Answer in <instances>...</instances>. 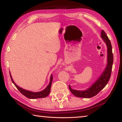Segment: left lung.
I'll return each instance as SVG.
<instances>
[{"mask_svg":"<svg viewBox=\"0 0 122 122\" xmlns=\"http://www.w3.org/2000/svg\"><path fill=\"white\" fill-rule=\"evenodd\" d=\"M101 37L106 42L107 47V64L104 71L101 76L97 79L89 89L85 91H77L72 89L69 85V89L74 96L79 97L90 98L97 95L101 90L103 89L110 80L112 72L113 63V54L111 41L104 30L101 32Z\"/></svg>","mask_w":122,"mask_h":122,"instance_id":"obj_1","label":"left lung"}]
</instances>
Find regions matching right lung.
Returning <instances> with one entry per match:
<instances>
[{
    "instance_id": "right-lung-1",
    "label": "right lung",
    "mask_w": 122,
    "mask_h": 122,
    "mask_svg": "<svg viewBox=\"0 0 122 122\" xmlns=\"http://www.w3.org/2000/svg\"><path fill=\"white\" fill-rule=\"evenodd\" d=\"M9 73H10V72H9ZM10 77H11V80L12 82H13V83L15 84V87H16L17 88V89L19 91V92L21 93L22 94L25 96V97H28V98H32V99H33V98L46 97H47V96L49 94V93H50V92L51 86L52 82V79H53L52 75H51V76L50 83H49V84L48 85L47 87H46L45 90L39 92H32L31 91H27V90H25L24 89H21V88L19 87L18 86V85L15 84V83L14 82V81H13L10 73Z\"/></svg>"
}]
</instances>
